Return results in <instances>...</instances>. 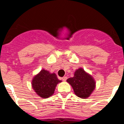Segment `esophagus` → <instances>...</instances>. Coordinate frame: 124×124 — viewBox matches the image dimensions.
I'll list each match as a JSON object with an SVG mask.
<instances>
[{"instance_id": "obj_1", "label": "esophagus", "mask_w": 124, "mask_h": 124, "mask_svg": "<svg viewBox=\"0 0 124 124\" xmlns=\"http://www.w3.org/2000/svg\"><path fill=\"white\" fill-rule=\"evenodd\" d=\"M68 79L67 76H64V77L62 78V80H63V81H66V79Z\"/></svg>"}]
</instances>
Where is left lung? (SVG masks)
I'll use <instances>...</instances> for the list:
<instances>
[{
	"instance_id": "1",
	"label": "left lung",
	"mask_w": 124,
	"mask_h": 124,
	"mask_svg": "<svg viewBox=\"0 0 124 124\" xmlns=\"http://www.w3.org/2000/svg\"><path fill=\"white\" fill-rule=\"evenodd\" d=\"M67 82L73 87L75 94L83 99H86L90 96L96 84L91 76L82 68L76 70L74 77L68 79Z\"/></svg>"
}]
</instances>
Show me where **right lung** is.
Returning a JSON list of instances; mask_svg holds the SVG:
<instances>
[{
  "instance_id": "add662e5",
  "label": "right lung",
  "mask_w": 124,
  "mask_h": 124,
  "mask_svg": "<svg viewBox=\"0 0 124 124\" xmlns=\"http://www.w3.org/2000/svg\"><path fill=\"white\" fill-rule=\"evenodd\" d=\"M60 82L54 73L43 70L33 79L32 87L38 96L47 98L53 94L57 84Z\"/></svg>"
}]
</instances>
